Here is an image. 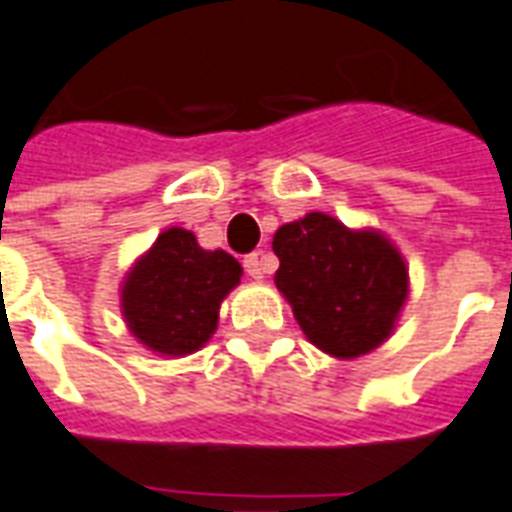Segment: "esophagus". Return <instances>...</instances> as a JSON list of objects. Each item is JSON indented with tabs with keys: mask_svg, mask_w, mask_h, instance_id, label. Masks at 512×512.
Segmentation results:
<instances>
[{
	"mask_svg": "<svg viewBox=\"0 0 512 512\" xmlns=\"http://www.w3.org/2000/svg\"><path fill=\"white\" fill-rule=\"evenodd\" d=\"M242 267H245V272H248L253 280H261L264 278V272H267V253L256 251L251 253V256H245V259H242Z\"/></svg>",
	"mask_w": 512,
	"mask_h": 512,
	"instance_id": "1",
	"label": "esophagus"
}]
</instances>
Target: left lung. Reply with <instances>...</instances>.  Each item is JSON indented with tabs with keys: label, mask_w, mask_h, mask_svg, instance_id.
Segmentation results:
<instances>
[{
	"label": "left lung",
	"mask_w": 512,
	"mask_h": 512,
	"mask_svg": "<svg viewBox=\"0 0 512 512\" xmlns=\"http://www.w3.org/2000/svg\"><path fill=\"white\" fill-rule=\"evenodd\" d=\"M272 251L280 259L275 286L315 348L334 359H356L391 337L410 280L388 237L307 213L280 226Z\"/></svg>",
	"instance_id": "1"
}]
</instances>
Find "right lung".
Segmentation results:
<instances>
[{"mask_svg": "<svg viewBox=\"0 0 512 512\" xmlns=\"http://www.w3.org/2000/svg\"><path fill=\"white\" fill-rule=\"evenodd\" d=\"M242 278L240 261L205 251L188 229L161 232L121 286L129 332L159 356H188L213 337L218 310Z\"/></svg>", "mask_w": 512, "mask_h": 512, "instance_id": "add662e5", "label": "right lung"}]
</instances>
